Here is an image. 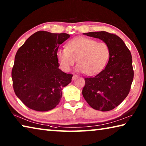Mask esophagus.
I'll return each instance as SVG.
<instances>
[{
	"label": "esophagus",
	"instance_id": "esophagus-1",
	"mask_svg": "<svg viewBox=\"0 0 146 146\" xmlns=\"http://www.w3.org/2000/svg\"><path fill=\"white\" fill-rule=\"evenodd\" d=\"M78 75H73V78H72V79L73 80H75V79L76 78V77H78Z\"/></svg>",
	"mask_w": 146,
	"mask_h": 146
}]
</instances>
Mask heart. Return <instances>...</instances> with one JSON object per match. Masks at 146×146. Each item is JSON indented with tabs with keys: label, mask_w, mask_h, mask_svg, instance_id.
I'll return each instance as SVG.
<instances>
[{
	"label": "heart",
	"mask_w": 146,
	"mask_h": 146,
	"mask_svg": "<svg viewBox=\"0 0 146 146\" xmlns=\"http://www.w3.org/2000/svg\"><path fill=\"white\" fill-rule=\"evenodd\" d=\"M56 56L64 71H70L76 60V70L87 75H93L105 68L110 51L107 44L80 36L69 42L66 48L58 49Z\"/></svg>",
	"instance_id": "b5f03b06"
}]
</instances>
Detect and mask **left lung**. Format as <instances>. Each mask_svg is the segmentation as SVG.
<instances>
[{"mask_svg":"<svg viewBox=\"0 0 146 146\" xmlns=\"http://www.w3.org/2000/svg\"><path fill=\"white\" fill-rule=\"evenodd\" d=\"M108 44L110 56L106 68L93 77L85 78L82 95L91 108L112 110L126 98L134 76L130 51L119 36L106 31L84 33Z\"/></svg>","mask_w":146,"mask_h":146,"instance_id":"1","label":"left lung"}]
</instances>
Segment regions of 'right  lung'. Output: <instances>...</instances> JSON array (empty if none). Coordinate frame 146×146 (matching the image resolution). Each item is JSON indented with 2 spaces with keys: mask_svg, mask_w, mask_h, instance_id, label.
Segmentation results:
<instances>
[{
  "mask_svg": "<svg viewBox=\"0 0 146 146\" xmlns=\"http://www.w3.org/2000/svg\"><path fill=\"white\" fill-rule=\"evenodd\" d=\"M70 36L65 33L39 31L17 51L11 71L13 90L28 108L47 111L60 102L62 88L71 82L73 75L58 68L56 53Z\"/></svg>",
  "mask_w": 146,
  "mask_h": 146,
  "instance_id": "1",
  "label": "right lung"
}]
</instances>
